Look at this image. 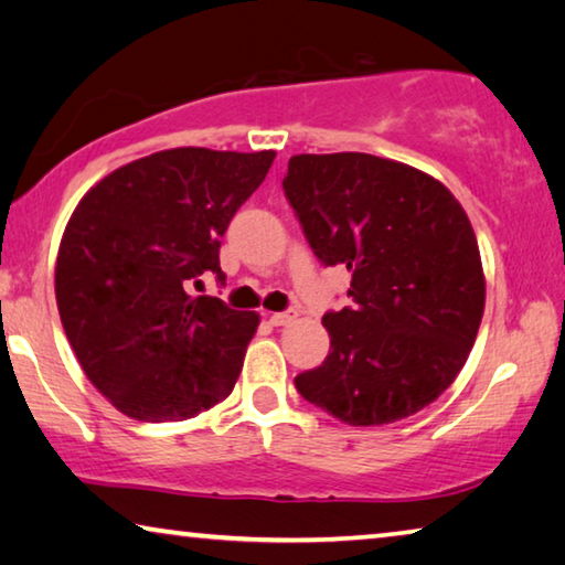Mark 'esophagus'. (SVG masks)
I'll return each mask as SVG.
<instances>
[{
  "label": "esophagus",
  "instance_id": "obj_1",
  "mask_svg": "<svg viewBox=\"0 0 565 565\" xmlns=\"http://www.w3.org/2000/svg\"><path fill=\"white\" fill-rule=\"evenodd\" d=\"M295 318H298V312H295L292 308L290 310H280V312H273L270 323L273 326H288V323H292Z\"/></svg>",
  "mask_w": 565,
  "mask_h": 565
}]
</instances>
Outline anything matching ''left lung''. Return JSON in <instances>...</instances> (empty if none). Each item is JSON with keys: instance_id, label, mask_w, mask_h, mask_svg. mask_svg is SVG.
Here are the masks:
<instances>
[{"instance_id": "1", "label": "left lung", "mask_w": 565, "mask_h": 565, "mask_svg": "<svg viewBox=\"0 0 565 565\" xmlns=\"http://www.w3.org/2000/svg\"><path fill=\"white\" fill-rule=\"evenodd\" d=\"M282 189L312 255L351 270V306L323 316L331 353L295 388L353 427L422 412L462 371L484 310L465 210L424 171L355 151L292 156Z\"/></svg>"}]
</instances>
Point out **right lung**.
<instances>
[{"label": "right lung", "mask_w": 565, "mask_h": 565, "mask_svg": "<svg viewBox=\"0 0 565 565\" xmlns=\"http://www.w3.org/2000/svg\"><path fill=\"white\" fill-rule=\"evenodd\" d=\"M275 151L171 149L126 163L81 199L60 242L55 298L93 386L138 422H181L234 388L257 312L189 282L214 273L232 216Z\"/></svg>", "instance_id": "1"}]
</instances>
